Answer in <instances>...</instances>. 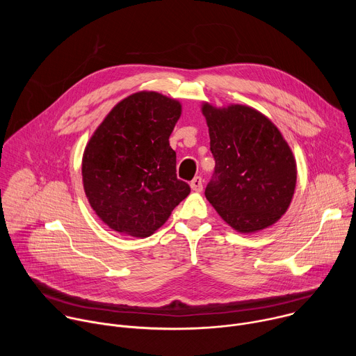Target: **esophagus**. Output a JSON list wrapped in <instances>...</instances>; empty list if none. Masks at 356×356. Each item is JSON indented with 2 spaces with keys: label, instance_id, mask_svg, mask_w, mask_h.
Returning <instances> with one entry per match:
<instances>
[{
  "label": "esophagus",
  "instance_id": "esophagus-1",
  "mask_svg": "<svg viewBox=\"0 0 356 356\" xmlns=\"http://www.w3.org/2000/svg\"><path fill=\"white\" fill-rule=\"evenodd\" d=\"M190 187L193 191H201L202 190V179L200 176H195L191 181H190Z\"/></svg>",
  "mask_w": 356,
  "mask_h": 356
}]
</instances>
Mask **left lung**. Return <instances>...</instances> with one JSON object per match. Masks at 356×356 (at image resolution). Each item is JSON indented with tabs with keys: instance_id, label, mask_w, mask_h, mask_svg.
I'll return each mask as SVG.
<instances>
[{
	"instance_id": "8db88e82",
	"label": "left lung",
	"mask_w": 356,
	"mask_h": 356,
	"mask_svg": "<svg viewBox=\"0 0 356 356\" xmlns=\"http://www.w3.org/2000/svg\"><path fill=\"white\" fill-rule=\"evenodd\" d=\"M216 168L206 197L239 232L275 224L289 209L296 187V161L280 131L245 106H202Z\"/></svg>"
}]
</instances>
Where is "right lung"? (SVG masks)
Instances as JSON below:
<instances>
[{
	"label": "right lung",
	"mask_w": 356,
	"mask_h": 356,
	"mask_svg": "<svg viewBox=\"0 0 356 356\" xmlns=\"http://www.w3.org/2000/svg\"><path fill=\"white\" fill-rule=\"evenodd\" d=\"M180 114L176 99L135 92L111 110L87 143L84 191L95 214L114 231L149 236L188 195L169 143Z\"/></svg>",
	"instance_id": "1"
}]
</instances>
